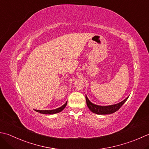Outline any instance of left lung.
I'll return each instance as SVG.
<instances>
[{"label":"left lung","mask_w":149,"mask_h":149,"mask_svg":"<svg viewBox=\"0 0 149 149\" xmlns=\"http://www.w3.org/2000/svg\"><path fill=\"white\" fill-rule=\"evenodd\" d=\"M129 96L125 99L123 101L117 104H111V105H108V106H101V105H97V104H95L92 103L91 101H90L88 97H87L86 95V104L88 106V109L90 110V111L92 112L93 113H97L99 115H106V114H110V113H114L115 112L118 111V110L120 109L121 106L126 102L127 99L129 98Z\"/></svg>","instance_id":"left-lung-1"}]
</instances>
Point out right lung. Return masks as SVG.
Instances as JSON below:
<instances>
[{
    "mask_svg": "<svg viewBox=\"0 0 149 149\" xmlns=\"http://www.w3.org/2000/svg\"><path fill=\"white\" fill-rule=\"evenodd\" d=\"M67 104V101L66 103L63 104V106H61V107L58 108V109H54V110H35L36 112H39L40 113H43V114H54V113H59L60 112L62 111V110L65 109Z\"/></svg>",
    "mask_w": 149,
    "mask_h": 149,
    "instance_id": "right-lung-1",
    "label": "right lung"
}]
</instances>
